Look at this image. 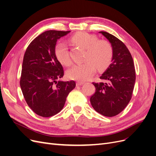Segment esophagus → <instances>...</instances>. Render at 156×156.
I'll return each mask as SVG.
<instances>
[{"instance_id": "1", "label": "esophagus", "mask_w": 156, "mask_h": 156, "mask_svg": "<svg viewBox=\"0 0 156 156\" xmlns=\"http://www.w3.org/2000/svg\"><path fill=\"white\" fill-rule=\"evenodd\" d=\"M83 84H84V82H82V81H77L76 83L77 86H81Z\"/></svg>"}]
</instances>
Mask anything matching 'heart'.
I'll return each mask as SVG.
<instances>
[{
    "mask_svg": "<svg viewBox=\"0 0 156 156\" xmlns=\"http://www.w3.org/2000/svg\"><path fill=\"white\" fill-rule=\"evenodd\" d=\"M87 32H78L71 37V41L86 49L84 60L81 64H74L67 71L68 77L77 81H86L99 70L105 69L110 64L113 56V49L110 42ZM55 54L59 62L65 66L72 63L69 51L64 43L56 44Z\"/></svg>",
    "mask_w": 156,
    "mask_h": 156,
    "instance_id": "obj_1",
    "label": "heart"
}]
</instances>
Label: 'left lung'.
<instances>
[{
    "label": "left lung",
    "instance_id": "1",
    "mask_svg": "<svg viewBox=\"0 0 156 156\" xmlns=\"http://www.w3.org/2000/svg\"><path fill=\"white\" fill-rule=\"evenodd\" d=\"M100 32L111 44L113 56L112 63L100 77L103 82L92 83L96 92L90 98V103L100 114L112 117L120 113L131 100L135 69L133 58L123 42L107 32Z\"/></svg>",
    "mask_w": 156,
    "mask_h": 156
}]
</instances>
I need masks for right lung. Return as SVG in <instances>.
I'll list each match as a JSON object with an SVG mask.
<instances>
[{"label": "right lung", "mask_w": 156, "mask_h": 156, "mask_svg": "<svg viewBox=\"0 0 156 156\" xmlns=\"http://www.w3.org/2000/svg\"><path fill=\"white\" fill-rule=\"evenodd\" d=\"M70 31L48 30L28 46L23 57L20 87L27 105L36 115L50 117L64 106L73 81H57L64 75L62 64L55 54L57 40Z\"/></svg>", "instance_id": "1"}]
</instances>
